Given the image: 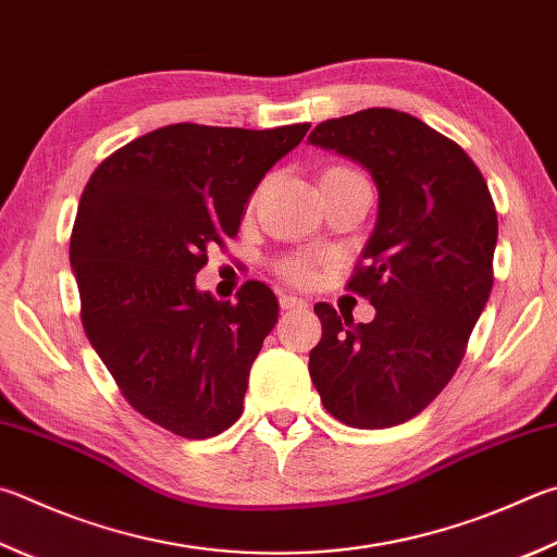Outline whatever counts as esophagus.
<instances>
[{
	"label": "esophagus",
	"instance_id": "obj_1",
	"mask_svg": "<svg viewBox=\"0 0 557 557\" xmlns=\"http://www.w3.org/2000/svg\"><path fill=\"white\" fill-rule=\"evenodd\" d=\"M280 307L282 309H307V301L295 297V295H282L280 297Z\"/></svg>",
	"mask_w": 557,
	"mask_h": 557
}]
</instances>
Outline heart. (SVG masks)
<instances>
[{"label": "heart", "mask_w": 557, "mask_h": 557, "mask_svg": "<svg viewBox=\"0 0 557 557\" xmlns=\"http://www.w3.org/2000/svg\"><path fill=\"white\" fill-rule=\"evenodd\" d=\"M352 175H360V173L348 165H333L323 173V177H352ZM277 270L282 277L295 282V285H309L313 280V272H317V262L307 256H292L282 260Z\"/></svg>", "instance_id": "obj_1"}]
</instances>
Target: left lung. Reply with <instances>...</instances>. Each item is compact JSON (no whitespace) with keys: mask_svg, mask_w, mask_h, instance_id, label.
Segmentation results:
<instances>
[{"mask_svg":"<svg viewBox=\"0 0 557 557\" xmlns=\"http://www.w3.org/2000/svg\"><path fill=\"white\" fill-rule=\"evenodd\" d=\"M309 144L356 160L380 191L366 262L348 282L375 319L356 323L319 301L323 333L309 375L331 417L352 429L397 426L460 366L492 292L497 211L472 158L404 111L321 121Z\"/></svg>","mask_w":557,"mask_h":557,"instance_id":"left-lung-1","label":"left lung"}]
</instances>
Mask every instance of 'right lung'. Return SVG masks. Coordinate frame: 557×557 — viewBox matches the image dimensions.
<instances>
[{
    "instance_id": "1",
    "label": "right lung",
    "mask_w": 557,
    "mask_h": 557,
    "mask_svg": "<svg viewBox=\"0 0 557 557\" xmlns=\"http://www.w3.org/2000/svg\"><path fill=\"white\" fill-rule=\"evenodd\" d=\"M307 131L170 124L102 160L79 199L70 265L87 338L131 407L182 438L238 421L280 313L262 282H246L231 305L199 292L197 272Z\"/></svg>"
}]
</instances>
